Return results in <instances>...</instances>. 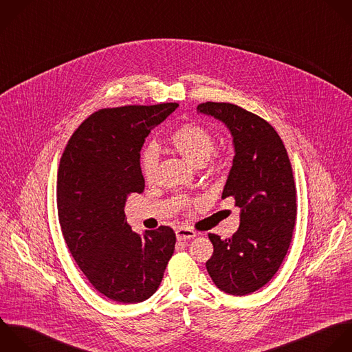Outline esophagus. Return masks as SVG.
I'll list each match as a JSON object with an SVG mask.
<instances>
[{
    "label": "esophagus",
    "instance_id": "esophagus-1",
    "mask_svg": "<svg viewBox=\"0 0 352 352\" xmlns=\"http://www.w3.org/2000/svg\"><path fill=\"white\" fill-rule=\"evenodd\" d=\"M175 234H177V239L179 241H189V240L196 237V233L193 230L188 229V228H178L175 230Z\"/></svg>",
    "mask_w": 352,
    "mask_h": 352
}]
</instances>
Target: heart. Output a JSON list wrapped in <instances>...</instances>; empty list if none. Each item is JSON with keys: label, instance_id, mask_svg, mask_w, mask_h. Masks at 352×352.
<instances>
[{"label": "heart", "instance_id": "obj_1", "mask_svg": "<svg viewBox=\"0 0 352 352\" xmlns=\"http://www.w3.org/2000/svg\"><path fill=\"white\" fill-rule=\"evenodd\" d=\"M174 149L190 164L204 166L217 151V141L212 133L204 126L189 123L175 130L170 138ZM141 173L146 181H152L157 168V151L148 146L141 155Z\"/></svg>", "mask_w": 352, "mask_h": 352}]
</instances>
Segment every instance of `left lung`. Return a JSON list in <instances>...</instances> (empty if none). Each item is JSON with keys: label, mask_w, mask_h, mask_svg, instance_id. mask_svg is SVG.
<instances>
[{"label": "left lung", "mask_w": 352, "mask_h": 352, "mask_svg": "<svg viewBox=\"0 0 352 352\" xmlns=\"http://www.w3.org/2000/svg\"><path fill=\"white\" fill-rule=\"evenodd\" d=\"M197 112L221 120L233 137L234 157L222 199L240 208V228L226 240L210 233L214 254L206 267L223 292L244 296L266 285L280 269L295 228L292 166L274 127L229 102H203Z\"/></svg>", "instance_id": "1"}]
</instances>
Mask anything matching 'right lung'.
I'll return each instance as SVG.
<instances>
[{"mask_svg":"<svg viewBox=\"0 0 352 352\" xmlns=\"http://www.w3.org/2000/svg\"><path fill=\"white\" fill-rule=\"evenodd\" d=\"M177 107L100 109L75 130L60 160L57 211L65 244L89 283L118 303L149 299L174 254V230L133 232L124 204L145 188L140 166L145 138Z\"/></svg>","mask_w":352,"mask_h":352,"instance_id":"add662e5","label":"right lung"}]
</instances>
